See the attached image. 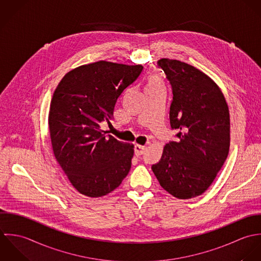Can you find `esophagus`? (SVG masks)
Returning <instances> with one entry per match:
<instances>
[{
	"instance_id": "34e87169",
	"label": "esophagus",
	"mask_w": 261,
	"mask_h": 261,
	"mask_svg": "<svg viewBox=\"0 0 261 261\" xmlns=\"http://www.w3.org/2000/svg\"><path fill=\"white\" fill-rule=\"evenodd\" d=\"M134 151H135V154L137 156H140L144 153L145 151V146H142V145H135L134 147Z\"/></svg>"
}]
</instances>
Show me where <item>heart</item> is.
<instances>
[{
  "label": "heart",
  "instance_id": "b5f03b06",
  "mask_svg": "<svg viewBox=\"0 0 261 261\" xmlns=\"http://www.w3.org/2000/svg\"><path fill=\"white\" fill-rule=\"evenodd\" d=\"M157 88H163V83L158 75L152 74L146 81L145 90H152V89H157Z\"/></svg>",
  "mask_w": 261,
  "mask_h": 261
}]
</instances>
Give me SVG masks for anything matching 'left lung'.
<instances>
[{
  "mask_svg": "<svg viewBox=\"0 0 261 261\" xmlns=\"http://www.w3.org/2000/svg\"><path fill=\"white\" fill-rule=\"evenodd\" d=\"M157 65L171 87L169 124L178 133L151 169L168 194L195 198L207 191L228 156L229 109L218 86L198 68L168 58Z\"/></svg>",
  "mask_w": 261,
  "mask_h": 261,
  "instance_id": "left-lung-1",
  "label": "left lung"
}]
</instances>
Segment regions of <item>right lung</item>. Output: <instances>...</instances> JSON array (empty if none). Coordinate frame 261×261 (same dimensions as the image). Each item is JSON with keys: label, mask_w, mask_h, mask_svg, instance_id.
Masks as SVG:
<instances>
[{"label": "right lung", "mask_w": 261, "mask_h": 261, "mask_svg": "<svg viewBox=\"0 0 261 261\" xmlns=\"http://www.w3.org/2000/svg\"><path fill=\"white\" fill-rule=\"evenodd\" d=\"M142 69L101 60L70 70L54 91L48 117L53 153L82 195L113 192L131 168L133 145L107 134L101 124H111L118 98Z\"/></svg>", "instance_id": "add662e5"}]
</instances>
